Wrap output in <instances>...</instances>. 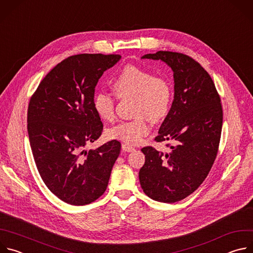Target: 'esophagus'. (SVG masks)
Returning <instances> with one entry per match:
<instances>
[{
  "mask_svg": "<svg viewBox=\"0 0 253 253\" xmlns=\"http://www.w3.org/2000/svg\"><path fill=\"white\" fill-rule=\"evenodd\" d=\"M122 150L125 152H132L135 150V148L128 145V144H122Z\"/></svg>",
  "mask_w": 253,
  "mask_h": 253,
  "instance_id": "esophagus-1",
  "label": "esophagus"
}]
</instances>
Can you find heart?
<instances>
[{
  "instance_id": "1",
  "label": "heart",
  "mask_w": 253,
  "mask_h": 253,
  "mask_svg": "<svg viewBox=\"0 0 253 253\" xmlns=\"http://www.w3.org/2000/svg\"><path fill=\"white\" fill-rule=\"evenodd\" d=\"M112 84L119 98H134L133 113L136 118L120 122L108 129V137L129 145H137L151 130L149 119L157 122L168 114L173 97L172 87L165 78L132 65L124 67ZM115 102L112 93L96 92L93 105L101 119H114Z\"/></svg>"
}]
</instances>
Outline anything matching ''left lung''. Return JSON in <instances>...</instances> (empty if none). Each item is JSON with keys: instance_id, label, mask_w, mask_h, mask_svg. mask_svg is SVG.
I'll return each mask as SVG.
<instances>
[{"instance_id": "obj_1", "label": "left lung", "mask_w": 253, "mask_h": 253, "mask_svg": "<svg viewBox=\"0 0 253 253\" xmlns=\"http://www.w3.org/2000/svg\"><path fill=\"white\" fill-rule=\"evenodd\" d=\"M142 59L161 60L173 71L174 100L155 141H173L174 145L167 144V153L151 146L141 149L145 163L139 171L140 184L150 198L174 203L201 185L217 155L223 119L220 97L205 69L187 55L158 51Z\"/></svg>"}]
</instances>
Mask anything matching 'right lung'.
I'll return each mask as SVG.
<instances>
[{"label":"right lung","mask_w":253,"mask_h":253,"mask_svg":"<svg viewBox=\"0 0 253 253\" xmlns=\"http://www.w3.org/2000/svg\"><path fill=\"white\" fill-rule=\"evenodd\" d=\"M120 55L79 54L55 66L28 107V134L37 169L49 190L72 205H86L106 190L121 144L85 150L103 130L93 105L95 87Z\"/></svg>","instance_id":"right-lung-1"}]
</instances>
